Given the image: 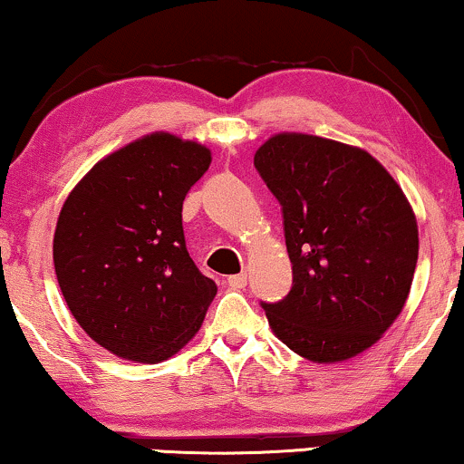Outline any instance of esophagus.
Masks as SVG:
<instances>
[{
    "instance_id": "1",
    "label": "esophagus",
    "mask_w": 464,
    "mask_h": 464,
    "mask_svg": "<svg viewBox=\"0 0 464 464\" xmlns=\"http://www.w3.org/2000/svg\"><path fill=\"white\" fill-rule=\"evenodd\" d=\"M227 285H230L232 289H243L246 285V275H245V272H240V275L227 276Z\"/></svg>"
}]
</instances>
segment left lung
Returning a JSON list of instances; mask_svg holds the SVG:
<instances>
[{
	"instance_id": "1",
	"label": "left lung",
	"mask_w": 464,
	"mask_h": 464,
	"mask_svg": "<svg viewBox=\"0 0 464 464\" xmlns=\"http://www.w3.org/2000/svg\"><path fill=\"white\" fill-rule=\"evenodd\" d=\"M256 169L283 207L294 285L262 306L283 344L313 363H342L376 344L405 306L418 224L403 189L365 150L278 132Z\"/></svg>"
}]
</instances>
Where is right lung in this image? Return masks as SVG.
<instances>
[{
    "label": "right lung",
    "mask_w": 464,
    "mask_h": 464,
    "mask_svg": "<svg viewBox=\"0 0 464 464\" xmlns=\"http://www.w3.org/2000/svg\"><path fill=\"white\" fill-rule=\"evenodd\" d=\"M211 150L151 132L99 160L56 221L54 272L73 319L120 359L160 363L198 332L218 285L186 249L181 208Z\"/></svg>",
    "instance_id": "add662e5"
}]
</instances>
